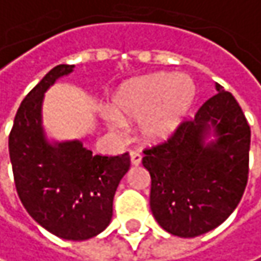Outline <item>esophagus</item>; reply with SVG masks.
I'll return each mask as SVG.
<instances>
[{
	"label": "esophagus",
	"mask_w": 261,
	"mask_h": 261,
	"mask_svg": "<svg viewBox=\"0 0 261 261\" xmlns=\"http://www.w3.org/2000/svg\"><path fill=\"white\" fill-rule=\"evenodd\" d=\"M141 160H142V154H141L140 151H132L130 153V162H132V165H140Z\"/></svg>",
	"instance_id": "esophagus-1"
}]
</instances>
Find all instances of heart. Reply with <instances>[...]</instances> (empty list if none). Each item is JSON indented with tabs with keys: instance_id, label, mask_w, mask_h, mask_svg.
<instances>
[{
	"instance_id": "b5f03b06",
	"label": "heart",
	"mask_w": 261,
	"mask_h": 261,
	"mask_svg": "<svg viewBox=\"0 0 261 261\" xmlns=\"http://www.w3.org/2000/svg\"><path fill=\"white\" fill-rule=\"evenodd\" d=\"M195 83L186 75L160 72L127 84L114 101V113L107 114L108 126L119 132L123 120H142L147 140H163L172 134L195 98Z\"/></svg>"
}]
</instances>
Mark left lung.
Instances as JSON below:
<instances>
[{
    "instance_id": "left-lung-1",
    "label": "left lung",
    "mask_w": 261,
    "mask_h": 261,
    "mask_svg": "<svg viewBox=\"0 0 261 261\" xmlns=\"http://www.w3.org/2000/svg\"><path fill=\"white\" fill-rule=\"evenodd\" d=\"M217 140L203 144L209 124ZM251 129L230 92L217 93L166 140L142 150L151 177L150 208L171 234L193 238L220 226L241 202L250 171Z\"/></svg>"
}]
</instances>
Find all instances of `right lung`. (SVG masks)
Masks as SVG:
<instances>
[{"label":"right lung","instance_id":"1","mask_svg":"<svg viewBox=\"0 0 261 261\" xmlns=\"http://www.w3.org/2000/svg\"><path fill=\"white\" fill-rule=\"evenodd\" d=\"M71 71L72 65L55 66L25 96L10 130L9 153L14 186L28 214L62 239L84 241L110 224L113 199L130 156L92 154L77 141L56 147L44 141L43 95Z\"/></svg>","mask_w":261,"mask_h":261}]
</instances>
